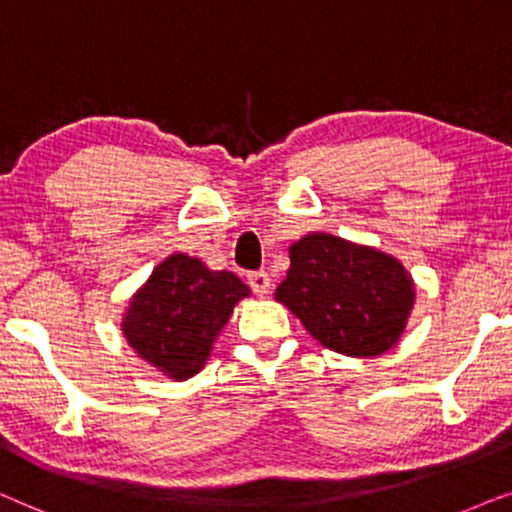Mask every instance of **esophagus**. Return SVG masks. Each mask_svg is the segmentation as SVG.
I'll return each mask as SVG.
<instances>
[{"instance_id":"obj_1","label":"esophagus","mask_w":512,"mask_h":512,"mask_svg":"<svg viewBox=\"0 0 512 512\" xmlns=\"http://www.w3.org/2000/svg\"><path fill=\"white\" fill-rule=\"evenodd\" d=\"M248 283H250V288H252V292H255V295H267V292L271 290V278H269V274L267 271H252V274L248 276Z\"/></svg>"}]
</instances>
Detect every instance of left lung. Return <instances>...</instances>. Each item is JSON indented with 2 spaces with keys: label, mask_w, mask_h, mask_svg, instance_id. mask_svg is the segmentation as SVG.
Instances as JSON below:
<instances>
[{
  "label": "left lung",
  "mask_w": 512,
  "mask_h": 512,
  "mask_svg": "<svg viewBox=\"0 0 512 512\" xmlns=\"http://www.w3.org/2000/svg\"><path fill=\"white\" fill-rule=\"evenodd\" d=\"M288 252V276L274 297L325 349L372 358L400 342L417 302L400 260L323 231L302 236Z\"/></svg>",
  "instance_id": "obj_1"
}]
</instances>
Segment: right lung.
Segmentation results:
<instances>
[{
	"label": "right lung",
	"instance_id": "add662e5",
	"mask_svg": "<svg viewBox=\"0 0 512 512\" xmlns=\"http://www.w3.org/2000/svg\"><path fill=\"white\" fill-rule=\"evenodd\" d=\"M243 297H250V288L236 274L175 252L128 299L121 332L156 372L185 381L203 370Z\"/></svg>",
	"mask_w": 512,
	"mask_h": 512
}]
</instances>
